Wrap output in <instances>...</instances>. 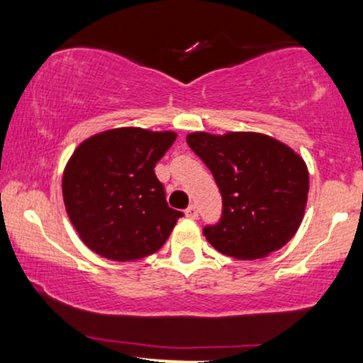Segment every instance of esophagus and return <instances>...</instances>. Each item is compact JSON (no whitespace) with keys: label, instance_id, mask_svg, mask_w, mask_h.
Returning <instances> with one entry per match:
<instances>
[{"label":"esophagus","instance_id":"34e87169","mask_svg":"<svg viewBox=\"0 0 363 363\" xmlns=\"http://www.w3.org/2000/svg\"><path fill=\"white\" fill-rule=\"evenodd\" d=\"M186 216H189V218L196 220L198 218V206L196 205H189L186 208Z\"/></svg>","mask_w":363,"mask_h":363}]
</instances>
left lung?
<instances>
[{
    "label": "left lung",
    "instance_id": "8db88e82",
    "mask_svg": "<svg viewBox=\"0 0 363 363\" xmlns=\"http://www.w3.org/2000/svg\"><path fill=\"white\" fill-rule=\"evenodd\" d=\"M222 194L218 222L203 234L216 251L257 259L278 251L301 227L309 172L294 150L259 133L187 135Z\"/></svg>",
    "mask_w": 363,
    "mask_h": 363
}]
</instances>
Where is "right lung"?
I'll use <instances>...</instances> for the list:
<instances>
[{
  "instance_id": "add662e5",
  "label": "right lung",
  "mask_w": 363,
  "mask_h": 363,
  "mask_svg": "<svg viewBox=\"0 0 363 363\" xmlns=\"http://www.w3.org/2000/svg\"><path fill=\"white\" fill-rule=\"evenodd\" d=\"M176 133L119 128L74 150L62 176V198L86 247L107 259L135 261L157 252L182 211L165 199L155 165Z\"/></svg>"
}]
</instances>
